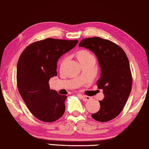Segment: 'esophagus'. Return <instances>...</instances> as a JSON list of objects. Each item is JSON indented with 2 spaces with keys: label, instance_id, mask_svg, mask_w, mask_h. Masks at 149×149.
<instances>
[{
  "label": "esophagus",
  "instance_id": "34e87169",
  "mask_svg": "<svg viewBox=\"0 0 149 149\" xmlns=\"http://www.w3.org/2000/svg\"><path fill=\"white\" fill-rule=\"evenodd\" d=\"M80 96H81V99L83 100L84 101H89L90 100V97L89 96H84V95H80Z\"/></svg>",
  "mask_w": 149,
  "mask_h": 149
}]
</instances>
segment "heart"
I'll use <instances>...</instances> for the list:
<instances>
[{
  "mask_svg": "<svg viewBox=\"0 0 149 149\" xmlns=\"http://www.w3.org/2000/svg\"><path fill=\"white\" fill-rule=\"evenodd\" d=\"M74 56L77 58L78 61L81 63L82 65L88 64V63H95V58L93 54L90 52L89 51L86 49H79L77 51L74 53ZM67 61L66 57H63L61 58V60L59 62V69L60 70H63V68L65 66Z\"/></svg>",
  "mask_w": 149,
  "mask_h": 149,
  "instance_id": "obj_1",
  "label": "heart"
}]
</instances>
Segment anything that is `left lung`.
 I'll return each instance as SVG.
<instances>
[{
  "mask_svg": "<svg viewBox=\"0 0 149 149\" xmlns=\"http://www.w3.org/2000/svg\"><path fill=\"white\" fill-rule=\"evenodd\" d=\"M79 46L94 53L101 67L96 84L105 97L91 117L98 122L110 121L121 113L131 92L132 77L127 56L118 45L96 36L84 38Z\"/></svg>",
  "mask_w": 149,
  "mask_h": 149,
  "instance_id": "1",
  "label": "left lung"
}]
</instances>
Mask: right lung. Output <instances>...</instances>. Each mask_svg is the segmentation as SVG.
Masks as SVG:
<instances>
[{"mask_svg": "<svg viewBox=\"0 0 149 149\" xmlns=\"http://www.w3.org/2000/svg\"><path fill=\"white\" fill-rule=\"evenodd\" d=\"M77 40L48 38L29 44L22 53L17 66L18 91L35 118L53 123L64 114L65 95L50 88L51 77L57 75V62L70 51Z\"/></svg>", "mask_w": 149, "mask_h": 149, "instance_id": "add662e5", "label": "right lung"}]
</instances>
